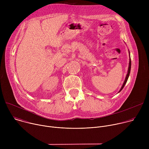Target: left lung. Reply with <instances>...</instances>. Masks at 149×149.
<instances>
[{
    "label": "left lung",
    "instance_id": "obj_1",
    "mask_svg": "<svg viewBox=\"0 0 149 149\" xmlns=\"http://www.w3.org/2000/svg\"><path fill=\"white\" fill-rule=\"evenodd\" d=\"M131 65H132V62H131V59H130V62H129V70H128V73H127V75H126L125 81H124V83H123V86L121 87V89H120V90L119 92H120V91L123 90V88H124V86H125V84H126V82H127V79H128V78H129V77L130 73V70H131Z\"/></svg>",
    "mask_w": 149,
    "mask_h": 149
}]
</instances>
